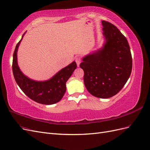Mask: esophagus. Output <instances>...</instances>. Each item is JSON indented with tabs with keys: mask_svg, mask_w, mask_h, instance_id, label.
I'll list each match as a JSON object with an SVG mask.
<instances>
[{
	"mask_svg": "<svg viewBox=\"0 0 150 150\" xmlns=\"http://www.w3.org/2000/svg\"><path fill=\"white\" fill-rule=\"evenodd\" d=\"M75 62L76 63V65H77L78 67H79L80 66V64L81 63V58H80V57H75Z\"/></svg>",
	"mask_w": 150,
	"mask_h": 150,
	"instance_id": "obj_1",
	"label": "esophagus"
}]
</instances>
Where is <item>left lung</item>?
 I'll return each instance as SVG.
<instances>
[{
  "instance_id": "8db88e82",
  "label": "left lung",
  "mask_w": 150,
  "mask_h": 150,
  "mask_svg": "<svg viewBox=\"0 0 150 150\" xmlns=\"http://www.w3.org/2000/svg\"><path fill=\"white\" fill-rule=\"evenodd\" d=\"M105 43L101 50L83 58L80 67L90 93L107 99L115 96L125 86L132 71V56L126 38L116 26L102 21Z\"/></svg>"
}]
</instances>
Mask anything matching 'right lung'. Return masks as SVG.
I'll list each match as a JSON object with an SVG mask.
<instances>
[{
    "instance_id": "1",
    "label": "right lung",
    "mask_w": 150,
    "mask_h": 150,
    "mask_svg": "<svg viewBox=\"0 0 150 150\" xmlns=\"http://www.w3.org/2000/svg\"><path fill=\"white\" fill-rule=\"evenodd\" d=\"M22 39L16 46L12 60V71L16 83L25 95L38 103L50 105L58 102L66 92L67 81L76 69V62H74L63 68L49 80L45 82L32 80L23 75L17 62V51Z\"/></svg>"
}]
</instances>
